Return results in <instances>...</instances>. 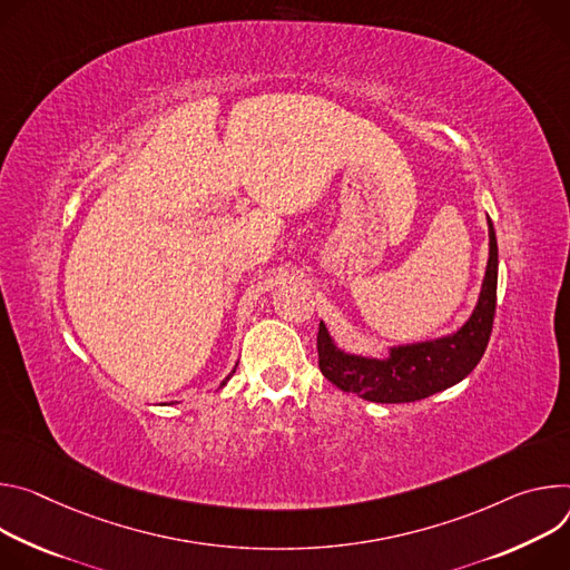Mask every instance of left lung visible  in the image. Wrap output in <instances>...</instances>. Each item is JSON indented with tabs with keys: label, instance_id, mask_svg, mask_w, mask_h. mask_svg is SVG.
<instances>
[{
	"label": "left lung",
	"instance_id": "left-lung-1",
	"mask_svg": "<svg viewBox=\"0 0 570 570\" xmlns=\"http://www.w3.org/2000/svg\"><path fill=\"white\" fill-rule=\"evenodd\" d=\"M498 287V244L489 219V263L482 292L471 320L451 337L392 348L387 360L346 355L335 348L324 324H320V368L342 392L373 403H412L446 390L466 377L487 351Z\"/></svg>",
	"mask_w": 570,
	"mask_h": 570
}]
</instances>
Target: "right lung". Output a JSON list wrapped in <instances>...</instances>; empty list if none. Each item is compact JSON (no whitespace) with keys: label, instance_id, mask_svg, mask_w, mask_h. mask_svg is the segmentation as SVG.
<instances>
[{"label":"right lung","instance_id":"obj_1","mask_svg":"<svg viewBox=\"0 0 570 570\" xmlns=\"http://www.w3.org/2000/svg\"><path fill=\"white\" fill-rule=\"evenodd\" d=\"M228 377H230V375H228ZM228 377H226V381H228ZM226 381H224V383H222V385H226Z\"/></svg>","mask_w":570,"mask_h":570}]
</instances>
